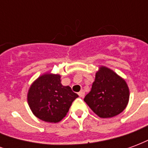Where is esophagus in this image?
Wrapping results in <instances>:
<instances>
[{
	"label": "esophagus",
	"instance_id": "1",
	"mask_svg": "<svg viewBox=\"0 0 148 148\" xmlns=\"http://www.w3.org/2000/svg\"><path fill=\"white\" fill-rule=\"evenodd\" d=\"M78 95H79L80 97H84V96H85V92H84L83 90H81L80 92L78 93Z\"/></svg>",
	"mask_w": 148,
	"mask_h": 148
}]
</instances>
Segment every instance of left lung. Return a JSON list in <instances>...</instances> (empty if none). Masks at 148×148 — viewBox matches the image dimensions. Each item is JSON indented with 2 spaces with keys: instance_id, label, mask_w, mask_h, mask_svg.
I'll return each instance as SVG.
<instances>
[{
  "instance_id": "1",
  "label": "left lung",
  "mask_w": 148,
  "mask_h": 148,
  "mask_svg": "<svg viewBox=\"0 0 148 148\" xmlns=\"http://www.w3.org/2000/svg\"><path fill=\"white\" fill-rule=\"evenodd\" d=\"M129 96V88L124 78L111 69L101 66L84 101L99 117L110 118L124 111Z\"/></svg>"
}]
</instances>
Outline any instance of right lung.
I'll return each mask as SVG.
<instances>
[{
	"label": "right lung",
	"mask_w": 148,
	"mask_h": 148,
	"mask_svg": "<svg viewBox=\"0 0 148 148\" xmlns=\"http://www.w3.org/2000/svg\"><path fill=\"white\" fill-rule=\"evenodd\" d=\"M78 95L69 86H62L61 75L45 73L31 85L27 104L37 118L49 123H58L67 114Z\"/></svg>",
	"instance_id": "add662e5"
}]
</instances>
